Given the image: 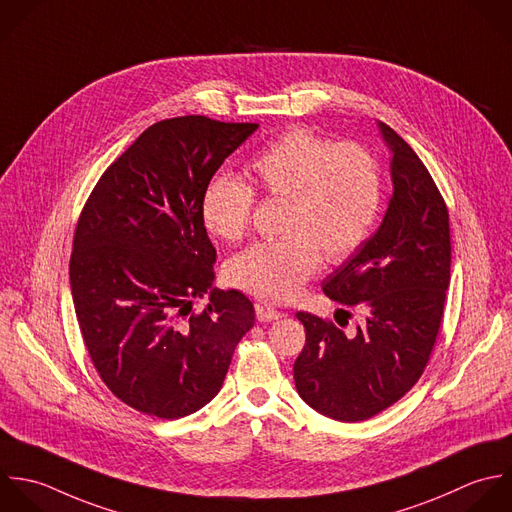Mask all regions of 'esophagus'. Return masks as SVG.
Here are the masks:
<instances>
[{
  "mask_svg": "<svg viewBox=\"0 0 512 512\" xmlns=\"http://www.w3.org/2000/svg\"><path fill=\"white\" fill-rule=\"evenodd\" d=\"M255 313H257V319L261 323H271V321H277L281 317V313L273 307H265V305H257L255 307Z\"/></svg>",
  "mask_w": 512,
  "mask_h": 512,
  "instance_id": "34e87169",
  "label": "esophagus"
}]
</instances>
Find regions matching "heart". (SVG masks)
I'll return each instance as SVG.
<instances>
[{
    "label": "heart",
    "mask_w": 512,
    "mask_h": 512,
    "mask_svg": "<svg viewBox=\"0 0 512 512\" xmlns=\"http://www.w3.org/2000/svg\"><path fill=\"white\" fill-rule=\"evenodd\" d=\"M253 187L215 175L201 195V219L223 241H239L251 223L255 191L283 199L277 241L255 243L235 255L229 281L267 303H287L313 277L321 257L349 259L369 237L381 205L375 157L357 143H337L307 127H293L265 145L247 165Z\"/></svg>",
    "instance_id": "obj_1"
}]
</instances>
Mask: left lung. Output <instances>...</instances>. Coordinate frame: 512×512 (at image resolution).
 I'll return each instance as SVG.
<instances>
[{"mask_svg": "<svg viewBox=\"0 0 512 512\" xmlns=\"http://www.w3.org/2000/svg\"><path fill=\"white\" fill-rule=\"evenodd\" d=\"M393 197L377 233L325 281L329 299L365 313L345 333L297 313L307 341L293 377L301 399L325 417L357 423L405 397L421 379L443 321L451 281L449 209L429 169L387 123Z\"/></svg>", "mask_w": 512, "mask_h": 512, "instance_id": "left-lung-1", "label": "left lung"}]
</instances>
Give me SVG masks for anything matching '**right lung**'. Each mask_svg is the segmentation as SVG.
<instances>
[{
    "label": "right lung",
    "instance_id": "right-lung-1",
    "mask_svg": "<svg viewBox=\"0 0 512 512\" xmlns=\"http://www.w3.org/2000/svg\"><path fill=\"white\" fill-rule=\"evenodd\" d=\"M205 115L147 127L99 177L79 215L69 281L89 359L127 407L181 419L221 389L233 351L255 323L241 291L212 289L215 247L201 195L257 129Z\"/></svg>",
    "mask_w": 512,
    "mask_h": 512
}]
</instances>
